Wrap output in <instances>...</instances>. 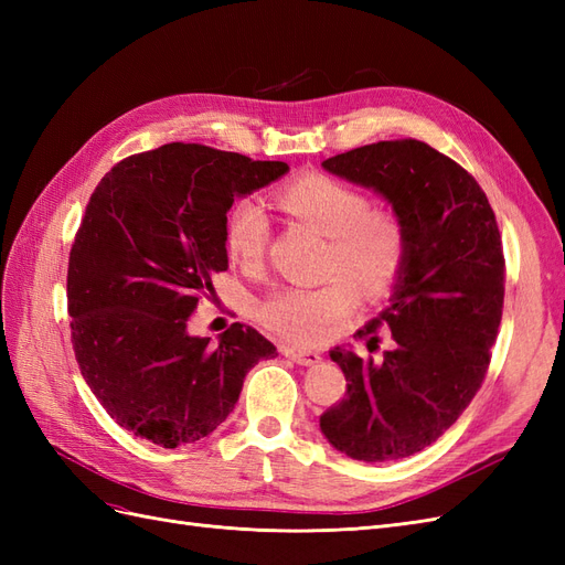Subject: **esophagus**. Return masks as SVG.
<instances>
[{
  "label": "esophagus",
  "instance_id": "esophagus-1",
  "mask_svg": "<svg viewBox=\"0 0 565 565\" xmlns=\"http://www.w3.org/2000/svg\"><path fill=\"white\" fill-rule=\"evenodd\" d=\"M280 353L285 358H289V361H295L297 365H303V367H313L322 361V355L318 351H306V349H295V347H282Z\"/></svg>",
  "mask_w": 565,
  "mask_h": 565
}]
</instances>
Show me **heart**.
Returning a JSON list of instances; mask_svg holds the SVG:
<instances>
[{"label":"heart","mask_w":565,"mask_h":565,"mask_svg":"<svg viewBox=\"0 0 565 565\" xmlns=\"http://www.w3.org/2000/svg\"><path fill=\"white\" fill-rule=\"evenodd\" d=\"M280 210L328 237L322 273L332 276L320 287H287L270 295L259 309L268 330L299 347H316L334 322L344 318L358 292L386 295L407 259L403 221L347 181L328 174H306L282 185ZM270 241V221L256 198L237 200L226 218V247L245 268H259ZM354 284L351 286L350 282Z\"/></svg>","instance_id":"b5f03b06"}]
</instances>
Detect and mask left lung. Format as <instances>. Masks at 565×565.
<instances>
[{"mask_svg": "<svg viewBox=\"0 0 565 565\" xmlns=\"http://www.w3.org/2000/svg\"><path fill=\"white\" fill-rule=\"evenodd\" d=\"M322 167L391 204L407 259L391 303L358 330L367 337L384 324L393 349L382 363L330 351L347 396L322 413L320 431L351 459H403L446 434L483 384L504 303L500 228L467 169L422 141L361 146Z\"/></svg>", "mask_w": 565, "mask_h": 565, "instance_id": "left-lung-1", "label": "left lung"}]
</instances>
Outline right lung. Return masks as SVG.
<instances>
[{
  "label": "right lung",
  "mask_w": 565,
  "mask_h": 565,
  "mask_svg": "<svg viewBox=\"0 0 565 565\" xmlns=\"http://www.w3.org/2000/svg\"><path fill=\"white\" fill-rule=\"evenodd\" d=\"M289 172L200 143H167L100 179L67 264V313L84 382L106 413L162 448L210 436L245 374L278 351L249 324L193 337L188 320L228 268L226 214Z\"/></svg>",
  "instance_id": "add662e5"
}]
</instances>
